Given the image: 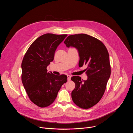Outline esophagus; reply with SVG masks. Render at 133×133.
I'll list each match as a JSON object with an SVG mask.
<instances>
[{
    "label": "esophagus",
    "instance_id": "esophagus-1",
    "mask_svg": "<svg viewBox=\"0 0 133 133\" xmlns=\"http://www.w3.org/2000/svg\"><path fill=\"white\" fill-rule=\"evenodd\" d=\"M70 78H71V76L69 75H67V79H68V81H70Z\"/></svg>",
    "mask_w": 133,
    "mask_h": 133
}]
</instances>
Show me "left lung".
<instances>
[{"label":"left lung","mask_w":133,"mask_h":133,"mask_svg":"<svg viewBox=\"0 0 133 133\" xmlns=\"http://www.w3.org/2000/svg\"><path fill=\"white\" fill-rule=\"evenodd\" d=\"M67 47L77 48L80 57L79 66H87L85 70L86 81L79 76H72L75 84L71 92L74 103L83 109H88L97 104L105 92L110 77L111 68L108 50L99 39L85 34L69 36L64 42Z\"/></svg>","instance_id":"obj_1"}]
</instances>
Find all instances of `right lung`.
Segmentation results:
<instances>
[{
	"label": "right lung",
	"mask_w": 133,
	"mask_h": 133,
	"mask_svg": "<svg viewBox=\"0 0 133 133\" xmlns=\"http://www.w3.org/2000/svg\"><path fill=\"white\" fill-rule=\"evenodd\" d=\"M67 35L46 34L36 39L24 55L22 63V81L30 101L39 107L49 106L55 100L62 86L67 81L66 75L47 72L55 52Z\"/></svg>",
	"instance_id": "1"
}]
</instances>
